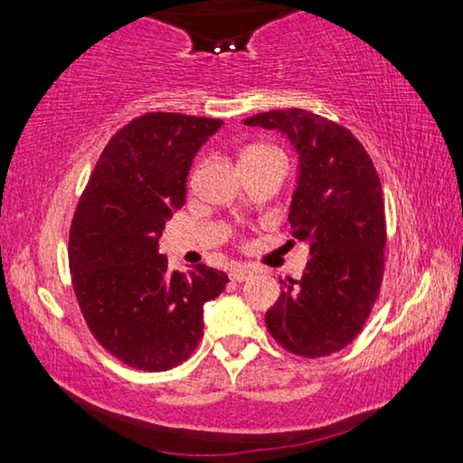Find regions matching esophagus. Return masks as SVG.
Masks as SVG:
<instances>
[{"mask_svg": "<svg viewBox=\"0 0 463 463\" xmlns=\"http://www.w3.org/2000/svg\"><path fill=\"white\" fill-rule=\"evenodd\" d=\"M255 273V269L253 268H249V265H237V268H232L231 269V279L232 281H247L250 276H253Z\"/></svg>", "mask_w": 463, "mask_h": 463, "instance_id": "1", "label": "esophagus"}]
</instances>
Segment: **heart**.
I'll return each mask as SVG.
<instances>
[{"label":"heart","mask_w":463,"mask_h":463,"mask_svg":"<svg viewBox=\"0 0 463 463\" xmlns=\"http://www.w3.org/2000/svg\"><path fill=\"white\" fill-rule=\"evenodd\" d=\"M265 151H269V148H263V146H253V148H249V151H245V155H255V153H265Z\"/></svg>","instance_id":"obj_1"}]
</instances>
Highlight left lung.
<instances>
[{"label":"left lung","mask_w":463,"mask_h":463,"mask_svg":"<svg viewBox=\"0 0 463 463\" xmlns=\"http://www.w3.org/2000/svg\"><path fill=\"white\" fill-rule=\"evenodd\" d=\"M247 127L279 130L300 159L288 221L310 245L300 279H289L265 325L302 357L336 354L362 333L383 278L386 216L370 155L351 132L308 109H271Z\"/></svg>","instance_id":"8db88e82"}]
</instances>
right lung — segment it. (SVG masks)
<instances>
[{
	"instance_id": "add662e5",
	"label": "right lung",
	"mask_w": 463,
	"mask_h": 463,
	"mask_svg": "<svg viewBox=\"0 0 463 463\" xmlns=\"http://www.w3.org/2000/svg\"><path fill=\"white\" fill-rule=\"evenodd\" d=\"M221 127L175 112L138 116L109 138L77 203L69 269L81 315L101 347L137 370L184 364L203 335V304L229 281L202 263L171 271L159 253L194 156Z\"/></svg>"
}]
</instances>
